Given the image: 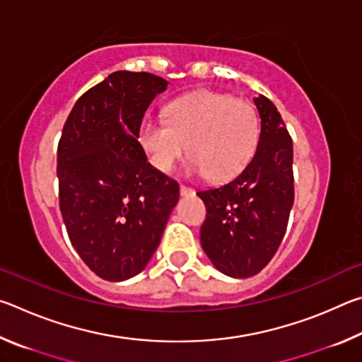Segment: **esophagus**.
<instances>
[{"label":"esophagus","instance_id":"esophagus-1","mask_svg":"<svg viewBox=\"0 0 362 362\" xmlns=\"http://www.w3.org/2000/svg\"><path fill=\"white\" fill-rule=\"evenodd\" d=\"M193 193H194L193 188L185 187V185H180V194H182V196H192Z\"/></svg>","mask_w":362,"mask_h":362}]
</instances>
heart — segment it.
Returning a JSON list of instances; mask_svg holds the SVG:
<instances>
[{"label": "heart", "instance_id": "obj_1", "mask_svg": "<svg viewBox=\"0 0 362 362\" xmlns=\"http://www.w3.org/2000/svg\"><path fill=\"white\" fill-rule=\"evenodd\" d=\"M259 137L255 108L212 90L180 97L168 107V119L146 118L140 127V144L158 170L170 173L188 146V173L212 180L241 173Z\"/></svg>", "mask_w": 362, "mask_h": 362}]
</instances>
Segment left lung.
<instances>
[{"label":"left lung","mask_w":362,"mask_h":362,"mask_svg":"<svg viewBox=\"0 0 362 362\" xmlns=\"http://www.w3.org/2000/svg\"><path fill=\"white\" fill-rule=\"evenodd\" d=\"M260 115L257 150L240 174L199 189L207 216L201 246L212 265L231 278H250L273 259L293 204L292 139L274 103L254 97Z\"/></svg>","instance_id":"left-lung-1"}]
</instances>
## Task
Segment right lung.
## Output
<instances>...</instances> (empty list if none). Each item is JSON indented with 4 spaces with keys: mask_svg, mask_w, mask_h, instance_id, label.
<instances>
[{
    "mask_svg": "<svg viewBox=\"0 0 362 362\" xmlns=\"http://www.w3.org/2000/svg\"><path fill=\"white\" fill-rule=\"evenodd\" d=\"M166 79L115 71L79 97L57 148L59 201L71 246L107 281L136 276L161 243L179 183L146 161L144 115Z\"/></svg>",
    "mask_w": 362,
    "mask_h": 362,
    "instance_id": "1",
    "label": "right lung"
}]
</instances>
